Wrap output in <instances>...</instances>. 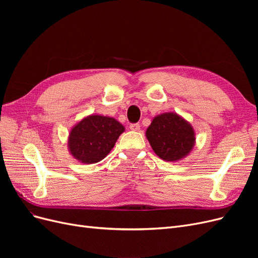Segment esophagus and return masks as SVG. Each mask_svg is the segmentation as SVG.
<instances>
[{
    "label": "esophagus",
    "instance_id": "34e87169",
    "mask_svg": "<svg viewBox=\"0 0 258 258\" xmlns=\"http://www.w3.org/2000/svg\"><path fill=\"white\" fill-rule=\"evenodd\" d=\"M130 130L132 131H139L140 130V124L139 123H131L129 126Z\"/></svg>",
    "mask_w": 258,
    "mask_h": 258
}]
</instances>
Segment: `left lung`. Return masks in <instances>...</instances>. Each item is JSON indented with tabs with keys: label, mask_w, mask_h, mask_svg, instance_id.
Masks as SVG:
<instances>
[{
	"label": "left lung",
	"mask_w": 258,
	"mask_h": 258,
	"mask_svg": "<svg viewBox=\"0 0 258 258\" xmlns=\"http://www.w3.org/2000/svg\"><path fill=\"white\" fill-rule=\"evenodd\" d=\"M145 136L154 153L162 160L171 162L188 156L196 143L191 124L174 112L155 116Z\"/></svg>",
	"instance_id": "left-lung-1"
}]
</instances>
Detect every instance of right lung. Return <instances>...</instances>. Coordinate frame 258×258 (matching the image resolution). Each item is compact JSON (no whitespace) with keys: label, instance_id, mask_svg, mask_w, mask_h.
<instances>
[{"label":"right lung","instance_id":"right-lung-1","mask_svg":"<svg viewBox=\"0 0 258 258\" xmlns=\"http://www.w3.org/2000/svg\"><path fill=\"white\" fill-rule=\"evenodd\" d=\"M123 131L124 127L113 117L88 115L70 130L69 152L85 165L99 162L110 154Z\"/></svg>","mask_w":258,"mask_h":258}]
</instances>
